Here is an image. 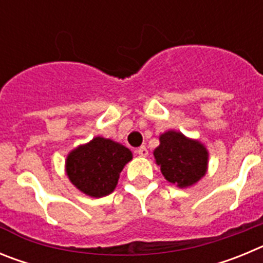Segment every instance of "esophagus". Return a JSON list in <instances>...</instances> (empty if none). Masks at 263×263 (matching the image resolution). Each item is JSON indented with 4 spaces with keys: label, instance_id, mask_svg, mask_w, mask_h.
I'll list each match as a JSON object with an SVG mask.
<instances>
[{
    "label": "esophagus",
    "instance_id": "esophagus-1",
    "mask_svg": "<svg viewBox=\"0 0 263 263\" xmlns=\"http://www.w3.org/2000/svg\"><path fill=\"white\" fill-rule=\"evenodd\" d=\"M137 154L141 155V157H147L148 150L145 147V146H141V147L137 148Z\"/></svg>",
    "mask_w": 263,
    "mask_h": 263
}]
</instances>
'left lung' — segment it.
Here are the masks:
<instances>
[{"label":"left lung","mask_w":263,"mask_h":263,"mask_svg":"<svg viewBox=\"0 0 263 263\" xmlns=\"http://www.w3.org/2000/svg\"><path fill=\"white\" fill-rule=\"evenodd\" d=\"M153 154L164 179L179 188L196 184L208 171L210 153L205 145L176 130L160 134L159 146Z\"/></svg>","instance_id":"8db88e82"}]
</instances>
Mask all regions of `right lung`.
I'll use <instances>...</instances> for the list:
<instances>
[{
    "label": "right lung",
    "instance_id": "obj_1",
    "mask_svg": "<svg viewBox=\"0 0 263 263\" xmlns=\"http://www.w3.org/2000/svg\"><path fill=\"white\" fill-rule=\"evenodd\" d=\"M132 159L126 146L97 136L68 153L66 174L80 192L103 197L115 191L121 171Z\"/></svg>",
    "mask_w": 263,
    "mask_h": 263
}]
</instances>
